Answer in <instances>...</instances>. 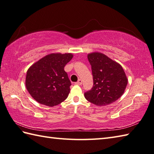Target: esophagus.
Masks as SVG:
<instances>
[{"label": "esophagus", "mask_w": 154, "mask_h": 154, "mask_svg": "<svg viewBox=\"0 0 154 154\" xmlns=\"http://www.w3.org/2000/svg\"><path fill=\"white\" fill-rule=\"evenodd\" d=\"M75 84L78 85H81L82 84V80H81V79H79V80H78L77 82L75 83Z\"/></svg>", "instance_id": "esophagus-1"}]
</instances>
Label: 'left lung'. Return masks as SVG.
<instances>
[{"label": "left lung", "mask_w": 154, "mask_h": 154, "mask_svg": "<svg viewBox=\"0 0 154 154\" xmlns=\"http://www.w3.org/2000/svg\"><path fill=\"white\" fill-rule=\"evenodd\" d=\"M93 77V87L85 93V97L97 106H106L122 95L128 79L122 67L103 54H88Z\"/></svg>", "instance_id": "left-lung-1"}]
</instances>
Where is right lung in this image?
Returning <instances> with one entry per match:
<instances>
[{"label":"right lung","instance_id":"right-lung-1","mask_svg":"<svg viewBox=\"0 0 154 154\" xmlns=\"http://www.w3.org/2000/svg\"><path fill=\"white\" fill-rule=\"evenodd\" d=\"M73 56L71 54H51L28 69L26 87L38 103L54 106L67 99L71 83L64 67Z\"/></svg>","mask_w":154,"mask_h":154}]
</instances>
